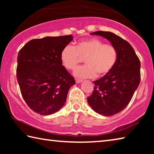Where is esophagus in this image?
<instances>
[{
  "mask_svg": "<svg viewBox=\"0 0 154 154\" xmlns=\"http://www.w3.org/2000/svg\"><path fill=\"white\" fill-rule=\"evenodd\" d=\"M82 79H75V82H76V83H79L81 82H82Z\"/></svg>",
  "mask_w": 154,
  "mask_h": 154,
  "instance_id": "obj_1",
  "label": "esophagus"
}]
</instances>
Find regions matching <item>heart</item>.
Wrapping results in <instances>:
<instances>
[{"label":"heart","mask_w":154,"mask_h":154,"mask_svg":"<svg viewBox=\"0 0 154 154\" xmlns=\"http://www.w3.org/2000/svg\"><path fill=\"white\" fill-rule=\"evenodd\" d=\"M82 58H85V64L75 70V76L92 78L97 73L105 75L113 69L118 60V51L114 46L92 38L79 41L75 47L67 45L61 52L62 63L69 70L75 69Z\"/></svg>","instance_id":"heart-1"}]
</instances>
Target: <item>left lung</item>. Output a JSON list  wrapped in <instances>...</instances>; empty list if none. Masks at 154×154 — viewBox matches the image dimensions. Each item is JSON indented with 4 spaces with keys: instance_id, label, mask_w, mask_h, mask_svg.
Returning a JSON list of instances; mask_svg holds the SVG:
<instances>
[{
    "instance_id": "obj_1",
    "label": "left lung",
    "mask_w": 154,
    "mask_h": 154,
    "mask_svg": "<svg viewBox=\"0 0 154 154\" xmlns=\"http://www.w3.org/2000/svg\"><path fill=\"white\" fill-rule=\"evenodd\" d=\"M110 41L118 51L116 64L110 72L94 81V88L88 97L94 111L104 116H111L126 107L140 81V62L128 41L111 32L96 31L91 33Z\"/></svg>"
}]
</instances>
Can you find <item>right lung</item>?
Masks as SVG:
<instances>
[{
	"label": "right lung",
	"mask_w": 154,
	"mask_h": 154,
	"mask_svg": "<svg viewBox=\"0 0 154 154\" xmlns=\"http://www.w3.org/2000/svg\"><path fill=\"white\" fill-rule=\"evenodd\" d=\"M72 40V35L36 38L18 53L16 72L21 94L36 113L48 116L58 111L75 84L61 60L62 50Z\"/></svg>",
	"instance_id": "right-lung-1"
}]
</instances>
